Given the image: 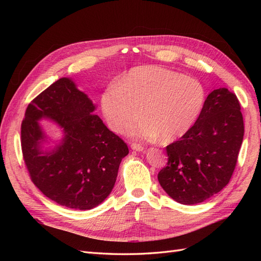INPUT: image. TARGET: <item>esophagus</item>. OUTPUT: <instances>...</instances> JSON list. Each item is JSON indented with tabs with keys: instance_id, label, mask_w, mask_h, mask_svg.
Returning <instances> with one entry per match:
<instances>
[{
	"instance_id": "34e87169",
	"label": "esophagus",
	"mask_w": 261,
	"mask_h": 261,
	"mask_svg": "<svg viewBox=\"0 0 261 261\" xmlns=\"http://www.w3.org/2000/svg\"><path fill=\"white\" fill-rule=\"evenodd\" d=\"M130 148L133 149V150H136V151H143L144 150V147L141 146L140 144H136V143H133L132 145H130Z\"/></svg>"
}]
</instances>
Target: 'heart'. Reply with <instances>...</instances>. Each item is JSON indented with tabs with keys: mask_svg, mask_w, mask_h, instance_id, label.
Returning <instances> with one entry per match:
<instances>
[{
	"mask_svg": "<svg viewBox=\"0 0 261 261\" xmlns=\"http://www.w3.org/2000/svg\"><path fill=\"white\" fill-rule=\"evenodd\" d=\"M204 101L206 91L197 80L160 66H137L103 92L101 107L112 130L130 127L140 110L143 120L133 135L171 143L193 127Z\"/></svg>",
	"mask_w": 261,
	"mask_h": 261,
	"instance_id": "obj_1",
	"label": "heart"
}]
</instances>
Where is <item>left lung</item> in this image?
Returning a JSON list of instances; mask_svg holds the SVG:
<instances>
[{
    "label": "left lung",
    "instance_id": "obj_1",
    "mask_svg": "<svg viewBox=\"0 0 261 261\" xmlns=\"http://www.w3.org/2000/svg\"><path fill=\"white\" fill-rule=\"evenodd\" d=\"M243 137L238 97L226 88L213 90L193 127L165 148L167 167L158 174L161 187L179 203L207 200L230 181Z\"/></svg>",
    "mask_w": 261,
    "mask_h": 261
}]
</instances>
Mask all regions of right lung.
Segmentation results:
<instances>
[{
	"instance_id": "right-lung-1",
	"label": "right lung",
	"mask_w": 261,
	"mask_h": 261,
	"mask_svg": "<svg viewBox=\"0 0 261 261\" xmlns=\"http://www.w3.org/2000/svg\"><path fill=\"white\" fill-rule=\"evenodd\" d=\"M96 106L78 90L69 78L53 83L27 107L21 123L23 161L33 183L61 206L78 210L97 207L112 192L118 167L128 147L101 118ZM50 118L63 129L65 137L45 152L40 124Z\"/></svg>"
}]
</instances>
